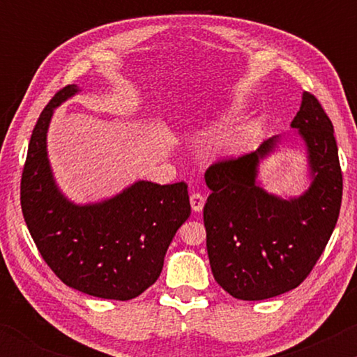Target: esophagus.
Returning <instances> with one entry per match:
<instances>
[{"label": "esophagus", "instance_id": "1", "mask_svg": "<svg viewBox=\"0 0 357 357\" xmlns=\"http://www.w3.org/2000/svg\"><path fill=\"white\" fill-rule=\"evenodd\" d=\"M204 202H206V198H204V195H202V192H192V195L190 196L191 208H192V211H196V213H199L203 210Z\"/></svg>", "mask_w": 357, "mask_h": 357}]
</instances>
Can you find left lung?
<instances>
[{
	"label": "left lung",
	"instance_id": "1",
	"mask_svg": "<svg viewBox=\"0 0 357 357\" xmlns=\"http://www.w3.org/2000/svg\"><path fill=\"white\" fill-rule=\"evenodd\" d=\"M307 147L312 183L298 198L270 195L257 183L258 165L278 137L253 153L206 169V250L215 280L240 301H264L296 289L322 255L339 218L342 173L334 127L312 93L304 92L294 117Z\"/></svg>",
	"mask_w": 357,
	"mask_h": 357
}]
</instances>
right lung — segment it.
Segmentation results:
<instances>
[{
    "mask_svg": "<svg viewBox=\"0 0 357 357\" xmlns=\"http://www.w3.org/2000/svg\"><path fill=\"white\" fill-rule=\"evenodd\" d=\"M77 92V85L59 90L31 132L20 190L23 218L40 255L65 285L130 301L158 280L171 240L190 218L188 184L137 181L105 202H68L53 179L47 130L55 107Z\"/></svg>",
    "mask_w": 357,
    "mask_h": 357,
    "instance_id": "1",
    "label": "right lung"
}]
</instances>
